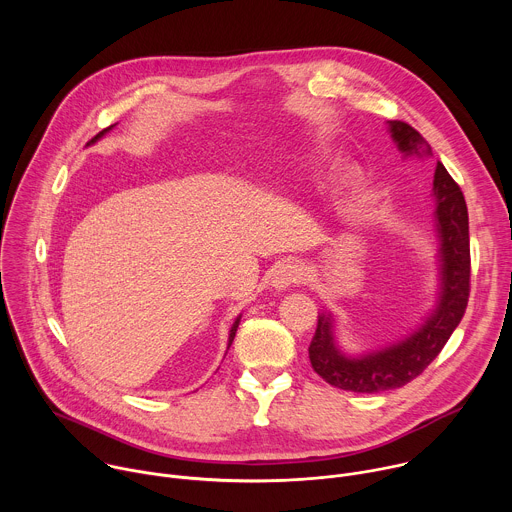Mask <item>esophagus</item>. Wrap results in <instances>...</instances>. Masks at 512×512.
Here are the masks:
<instances>
[{
  "label": "esophagus",
  "mask_w": 512,
  "mask_h": 512,
  "mask_svg": "<svg viewBox=\"0 0 512 512\" xmlns=\"http://www.w3.org/2000/svg\"><path fill=\"white\" fill-rule=\"evenodd\" d=\"M302 275H304V269L300 263L296 261H287V263H281L273 275H271V287L281 291V289H287L291 285H296L302 281Z\"/></svg>",
  "instance_id": "esophagus-1"
}]
</instances>
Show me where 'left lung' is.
I'll list each match as a JSON object with an SVG mask.
<instances>
[{
	"instance_id": "8db88e82",
	"label": "left lung",
	"mask_w": 512,
	"mask_h": 512,
	"mask_svg": "<svg viewBox=\"0 0 512 512\" xmlns=\"http://www.w3.org/2000/svg\"><path fill=\"white\" fill-rule=\"evenodd\" d=\"M387 131L405 160L425 164L429 143L403 121H387ZM435 237H437V298L431 312L405 338L362 354L346 352L336 338L332 312H320L310 344L314 371L330 385L354 393H381L399 389L421 375L442 352L458 328L470 296V235L468 208L460 186L442 162L433 172Z\"/></svg>"
}]
</instances>
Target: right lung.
<instances>
[{
  "label": "right lung",
  "instance_id": "obj_1",
  "mask_svg": "<svg viewBox=\"0 0 512 512\" xmlns=\"http://www.w3.org/2000/svg\"><path fill=\"white\" fill-rule=\"evenodd\" d=\"M115 125H117V123H115ZM115 125H109V127H107V129H103V131H101V133H97V135H95V137H93V139H91V141H89V145H91V143H95V141H99V139H101V137H103V135H105V133H109V131H111V129H113V127H115ZM239 322H241V314H239V316H237V318H235V322H233V326H231V330H229V344H227V350H229V348H231V344H233V340H235V334H237V328H239Z\"/></svg>",
  "mask_w": 512,
  "mask_h": 512
}]
</instances>
